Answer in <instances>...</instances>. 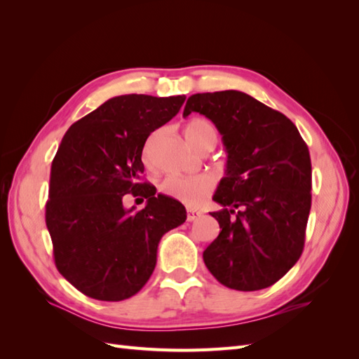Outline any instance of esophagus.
I'll return each mask as SVG.
<instances>
[{
    "instance_id": "esophagus-1",
    "label": "esophagus",
    "mask_w": 359,
    "mask_h": 359,
    "mask_svg": "<svg viewBox=\"0 0 359 359\" xmlns=\"http://www.w3.org/2000/svg\"><path fill=\"white\" fill-rule=\"evenodd\" d=\"M202 215V212L201 211H198V210H187V220L189 222H194L198 219V217H201Z\"/></svg>"
}]
</instances>
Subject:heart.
Wrapping results in <instances>:
<instances>
[{
	"label": "heart",
	"instance_id": "b5f03b06",
	"mask_svg": "<svg viewBox=\"0 0 359 359\" xmlns=\"http://www.w3.org/2000/svg\"><path fill=\"white\" fill-rule=\"evenodd\" d=\"M184 136L189 142L196 148L203 149L206 147H215L219 140V133H217L215 126L205 118H193L184 127ZM153 148H154V136H151L144 147V161L147 165L153 163ZM163 194L169 198L177 199L182 203L194 206L201 203V201L208 194L212 189V180L208 175H190V177H180L172 175L168 177L160 186Z\"/></svg>",
	"mask_w": 359,
	"mask_h": 359
}]
</instances>
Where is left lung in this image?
Returning <instances> with one entry per match:
<instances>
[{
  "mask_svg": "<svg viewBox=\"0 0 359 359\" xmlns=\"http://www.w3.org/2000/svg\"><path fill=\"white\" fill-rule=\"evenodd\" d=\"M214 123L227 153L211 212L220 233L203 262L226 287L274 285L298 262L311 208L309 148L287 116L241 91L193 94L182 116Z\"/></svg>",
  "mask_w": 359,
  "mask_h": 359,
  "instance_id": "1",
  "label": "left lung"
}]
</instances>
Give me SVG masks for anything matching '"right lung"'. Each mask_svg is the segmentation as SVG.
<instances>
[{
    "label": "right lung",
    "instance_id": "right-lung-1",
    "mask_svg": "<svg viewBox=\"0 0 359 359\" xmlns=\"http://www.w3.org/2000/svg\"><path fill=\"white\" fill-rule=\"evenodd\" d=\"M186 95L112 97L76 121L52 161L46 226L61 276L83 295L123 301L145 286L161 236L187 219L184 205L139 182L147 137L178 114ZM132 192L144 210H126Z\"/></svg>",
    "mask_w": 359,
    "mask_h": 359
}]
</instances>
